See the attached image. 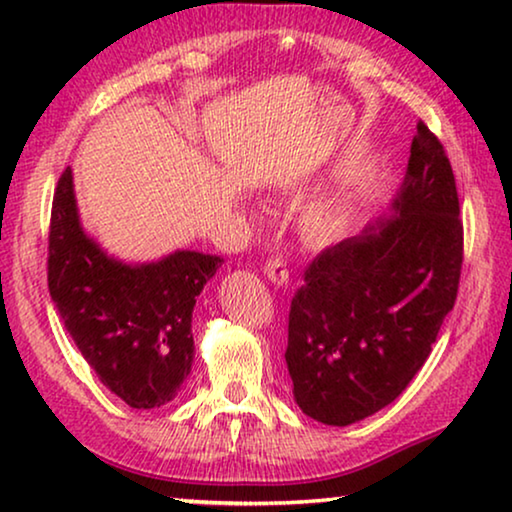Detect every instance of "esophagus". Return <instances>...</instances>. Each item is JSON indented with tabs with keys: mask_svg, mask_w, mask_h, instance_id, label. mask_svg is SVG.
Returning <instances> with one entry per match:
<instances>
[{
	"mask_svg": "<svg viewBox=\"0 0 512 512\" xmlns=\"http://www.w3.org/2000/svg\"><path fill=\"white\" fill-rule=\"evenodd\" d=\"M263 272H265V275H268L270 282H275V284H279V286L289 284V268H286L284 258H279V256L270 258V261L265 263Z\"/></svg>",
	"mask_w": 512,
	"mask_h": 512,
	"instance_id": "obj_1",
	"label": "esophagus"
}]
</instances>
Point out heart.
Returning <instances> with one entry per match:
<instances>
[{"label":"heart","instance_id":"obj_1","mask_svg":"<svg viewBox=\"0 0 512 512\" xmlns=\"http://www.w3.org/2000/svg\"><path fill=\"white\" fill-rule=\"evenodd\" d=\"M352 216V202L345 193L333 191L319 195L300 209V228L312 240H331L347 228Z\"/></svg>","mask_w":512,"mask_h":512}]
</instances>
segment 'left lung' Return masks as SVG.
I'll list each match as a JSON object with an SVG mask.
<instances>
[{
	"instance_id": "obj_1",
	"label": "left lung",
	"mask_w": 512,
	"mask_h": 512,
	"mask_svg": "<svg viewBox=\"0 0 512 512\" xmlns=\"http://www.w3.org/2000/svg\"><path fill=\"white\" fill-rule=\"evenodd\" d=\"M461 261L452 165L419 121L391 214L321 251L291 300L284 359L298 408L349 426L398 398L454 307Z\"/></svg>"
}]
</instances>
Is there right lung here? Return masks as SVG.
Instances as JSON below:
<instances>
[{"label": "right lung", "instance_id": "obj_1", "mask_svg": "<svg viewBox=\"0 0 512 512\" xmlns=\"http://www.w3.org/2000/svg\"><path fill=\"white\" fill-rule=\"evenodd\" d=\"M221 256L177 249L151 263L109 256L81 226L72 167L53 195L48 291L100 382L130 408L177 398L193 366V307Z\"/></svg>", "mask_w": 512, "mask_h": 512}]
</instances>
